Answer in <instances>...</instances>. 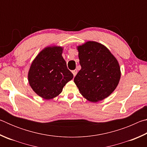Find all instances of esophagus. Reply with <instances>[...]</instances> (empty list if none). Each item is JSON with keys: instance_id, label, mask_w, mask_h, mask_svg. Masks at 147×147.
Returning <instances> with one entry per match:
<instances>
[{"instance_id": "34e87169", "label": "esophagus", "mask_w": 147, "mask_h": 147, "mask_svg": "<svg viewBox=\"0 0 147 147\" xmlns=\"http://www.w3.org/2000/svg\"><path fill=\"white\" fill-rule=\"evenodd\" d=\"M72 73H73V75H74V76H75L76 75V74H77V73H78V71L76 70V69H75V70H73V71H72Z\"/></svg>"}]
</instances>
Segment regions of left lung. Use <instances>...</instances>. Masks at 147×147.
Instances as JSON below:
<instances>
[{"label": "left lung", "instance_id": "8db88e82", "mask_svg": "<svg viewBox=\"0 0 147 147\" xmlns=\"http://www.w3.org/2000/svg\"><path fill=\"white\" fill-rule=\"evenodd\" d=\"M81 69L74 82L89 101L103 100L113 93L121 78L120 66L105 46L88 41L78 47Z\"/></svg>", "mask_w": 147, "mask_h": 147}]
</instances>
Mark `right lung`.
I'll list each match as a JSON object with an SVG mask.
<instances>
[{"label": "right lung", "instance_id": "1", "mask_svg": "<svg viewBox=\"0 0 147 147\" xmlns=\"http://www.w3.org/2000/svg\"><path fill=\"white\" fill-rule=\"evenodd\" d=\"M63 48L48 47L38 54L28 71V82L37 94L46 100L60 94L73 74L62 57Z\"/></svg>", "mask_w": 147, "mask_h": 147}]
</instances>
